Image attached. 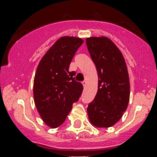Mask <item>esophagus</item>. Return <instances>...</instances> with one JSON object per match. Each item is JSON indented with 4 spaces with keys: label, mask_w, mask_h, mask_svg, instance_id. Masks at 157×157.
I'll return each mask as SVG.
<instances>
[{
    "label": "esophagus",
    "mask_w": 157,
    "mask_h": 157,
    "mask_svg": "<svg viewBox=\"0 0 157 157\" xmlns=\"http://www.w3.org/2000/svg\"><path fill=\"white\" fill-rule=\"evenodd\" d=\"M82 85H83V86H84V87H86V81H83L82 82Z\"/></svg>",
    "instance_id": "esophagus-1"
}]
</instances>
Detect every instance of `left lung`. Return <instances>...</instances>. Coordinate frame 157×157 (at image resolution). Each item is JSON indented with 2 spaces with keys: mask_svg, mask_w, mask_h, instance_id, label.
Instances as JSON below:
<instances>
[{
  "mask_svg": "<svg viewBox=\"0 0 157 157\" xmlns=\"http://www.w3.org/2000/svg\"><path fill=\"white\" fill-rule=\"evenodd\" d=\"M86 45L98 75V90L87 108L89 119L98 127H110L121 119L130 98L125 59L106 37L86 38Z\"/></svg>",
  "mask_w": 157,
  "mask_h": 157,
  "instance_id": "left-lung-1",
  "label": "left lung"
}]
</instances>
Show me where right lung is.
<instances>
[{
	"mask_svg": "<svg viewBox=\"0 0 157 157\" xmlns=\"http://www.w3.org/2000/svg\"><path fill=\"white\" fill-rule=\"evenodd\" d=\"M83 40L62 37L41 59L34 82V98L43 121L56 128L66 120L74 102L82 93V84L75 80L69 66Z\"/></svg>",
	"mask_w": 157,
	"mask_h": 157,
	"instance_id": "1",
	"label": "right lung"
}]
</instances>
